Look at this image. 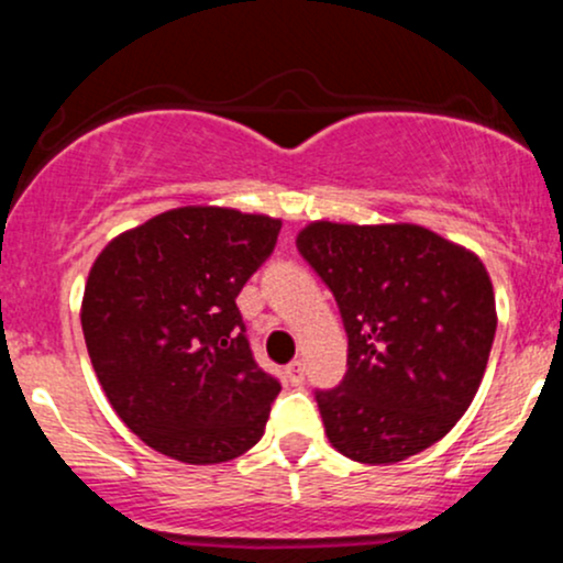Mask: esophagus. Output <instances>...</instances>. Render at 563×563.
Here are the masks:
<instances>
[{"label":"esophagus","mask_w":563,"mask_h":563,"mask_svg":"<svg viewBox=\"0 0 563 563\" xmlns=\"http://www.w3.org/2000/svg\"><path fill=\"white\" fill-rule=\"evenodd\" d=\"M286 376L290 378V384H301V380H303V363H301V360H294V363L286 367Z\"/></svg>","instance_id":"obj_1"}]
</instances>
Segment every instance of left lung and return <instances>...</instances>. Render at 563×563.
Returning a JSON list of instances; mask_svg holds the SVG:
<instances>
[{"label": "left lung", "mask_w": 563, "mask_h": 563, "mask_svg": "<svg viewBox=\"0 0 563 563\" xmlns=\"http://www.w3.org/2000/svg\"><path fill=\"white\" fill-rule=\"evenodd\" d=\"M296 245L333 290L349 335L344 380L318 391L328 442L367 466L431 448L484 378L497 328L487 267L410 222L318 219Z\"/></svg>", "instance_id": "1"}]
</instances>
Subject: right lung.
Masks as SVG:
<instances>
[{
  "mask_svg": "<svg viewBox=\"0 0 563 563\" xmlns=\"http://www.w3.org/2000/svg\"><path fill=\"white\" fill-rule=\"evenodd\" d=\"M283 222L228 206H179L115 235L81 299L89 360L147 448L214 466L254 448L280 384L256 365L235 296Z\"/></svg>",
  "mask_w": 563,
  "mask_h": 563,
  "instance_id": "right-lung-1",
  "label": "right lung"
}]
</instances>
